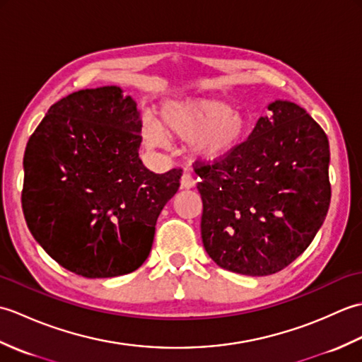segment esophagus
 Returning <instances> with one entry per match:
<instances>
[{
	"label": "esophagus",
	"instance_id": "obj_1",
	"mask_svg": "<svg viewBox=\"0 0 362 362\" xmlns=\"http://www.w3.org/2000/svg\"><path fill=\"white\" fill-rule=\"evenodd\" d=\"M180 185H182V188H185V189L193 188L196 185V179L189 173H183L182 179H180Z\"/></svg>",
	"mask_w": 362,
	"mask_h": 362
}]
</instances>
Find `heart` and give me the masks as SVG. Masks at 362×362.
I'll use <instances>...</instances> for the list:
<instances>
[{
    "label": "heart",
    "mask_w": 362,
    "mask_h": 362,
    "mask_svg": "<svg viewBox=\"0 0 362 362\" xmlns=\"http://www.w3.org/2000/svg\"><path fill=\"white\" fill-rule=\"evenodd\" d=\"M245 119L232 105L213 98L175 99L160 109V126L144 122L143 141L149 148H163L166 135L183 143H193V151L202 160L226 157L241 143Z\"/></svg>",
    "instance_id": "heart-1"
}]
</instances>
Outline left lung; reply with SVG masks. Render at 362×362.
I'll return each instance as SVG.
<instances>
[{"label": "left lung", "mask_w": 362, "mask_h": 362, "mask_svg": "<svg viewBox=\"0 0 362 362\" xmlns=\"http://www.w3.org/2000/svg\"><path fill=\"white\" fill-rule=\"evenodd\" d=\"M245 141L196 163L202 243L222 269L263 276L302 255L328 213L329 144L324 130L289 101L267 105Z\"/></svg>", "instance_id": "1"}]
</instances>
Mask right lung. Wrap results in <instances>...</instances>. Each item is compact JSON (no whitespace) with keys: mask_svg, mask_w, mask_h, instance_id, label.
Instances as JSON below:
<instances>
[{"mask_svg":"<svg viewBox=\"0 0 362 362\" xmlns=\"http://www.w3.org/2000/svg\"><path fill=\"white\" fill-rule=\"evenodd\" d=\"M140 132L136 103L109 86L62 98L30 135L23 213L35 241L70 272L109 279L149 257L182 169L149 171L138 157Z\"/></svg>","mask_w":362,"mask_h":362,"instance_id":"1","label":"right lung"}]
</instances>
